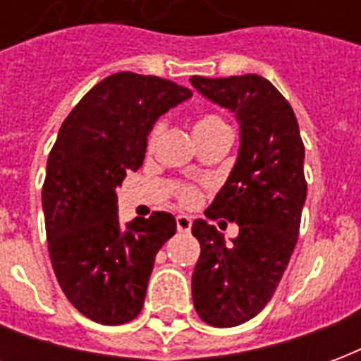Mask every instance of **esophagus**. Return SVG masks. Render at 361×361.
<instances>
[{
  "instance_id": "1",
  "label": "esophagus",
  "mask_w": 361,
  "mask_h": 361,
  "mask_svg": "<svg viewBox=\"0 0 361 361\" xmlns=\"http://www.w3.org/2000/svg\"><path fill=\"white\" fill-rule=\"evenodd\" d=\"M176 224H178V232H189L193 220H191V216H188V214H180V216L176 219Z\"/></svg>"
}]
</instances>
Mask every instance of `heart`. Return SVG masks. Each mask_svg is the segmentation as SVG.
Masks as SVG:
<instances>
[{"label":"heart","mask_w":361,"mask_h":361,"mask_svg":"<svg viewBox=\"0 0 361 361\" xmlns=\"http://www.w3.org/2000/svg\"><path fill=\"white\" fill-rule=\"evenodd\" d=\"M162 123L157 121L154 126L150 127V133L147 137V149L152 150L154 145H157L158 137L162 133ZM224 129H230L224 119L216 116V114H201L199 118L195 119V126H193V131H195V137L201 141L204 137H209L212 133H219V131H224ZM176 199L181 207H195L199 201H201V189L193 185V183H181L176 188Z\"/></svg>","instance_id":"obj_1"}]
</instances>
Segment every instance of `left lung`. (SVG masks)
<instances>
[{
	"instance_id": "8db88e82",
	"label": "left lung",
	"mask_w": 361,
	"mask_h": 361,
	"mask_svg": "<svg viewBox=\"0 0 361 361\" xmlns=\"http://www.w3.org/2000/svg\"><path fill=\"white\" fill-rule=\"evenodd\" d=\"M189 81L235 111L242 131L234 170L204 212L235 222L240 234L226 243L207 220L191 226L201 245L191 279L193 305L207 325L235 326L269 303L292 257L307 195L305 149L292 106L263 77L193 75Z\"/></svg>"
}]
</instances>
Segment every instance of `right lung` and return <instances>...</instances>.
Segmentation results:
<instances>
[{"mask_svg":"<svg viewBox=\"0 0 361 361\" xmlns=\"http://www.w3.org/2000/svg\"><path fill=\"white\" fill-rule=\"evenodd\" d=\"M189 96L154 75H110L79 100L51 147L42 185L51 267L75 310L96 323L141 313L154 257L176 234L162 211L121 226L116 188L141 168L154 121Z\"/></svg>","mask_w":361,"mask_h":361,"instance_id":"1","label":"right lung"}]
</instances>
